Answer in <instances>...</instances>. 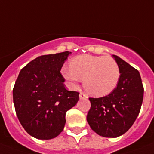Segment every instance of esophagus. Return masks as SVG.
Masks as SVG:
<instances>
[{
	"instance_id": "34e87169",
	"label": "esophagus",
	"mask_w": 154,
	"mask_h": 154,
	"mask_svg": "<svg viewBox=\"0 0 154 154\" xmlns=\"http://www.w3.org/2000/svg\"><path fill=\"white\" fill-rule=\"evenodd\" d=\"M79 97H80V98H81V99H83V98H88V97H87L86 94H85L84 93L80 94H79Z\"/></svg>"
}]
</instances>
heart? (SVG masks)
Here are the masks:
<instances>
[{
  "label": "heart",
  "instance_id": "heart-1",
  "mask_svg": "<svg viewBox=\"0 0 154 154\" xmlns=\"http://www.w3.org/2000/svg\"><path fill=\"white\" fill-rule=\"evenodd\" d=\"M69 66L61 69L63 78L73 87L77 86L80 80L83 81L85 91L92 96L109 94L119 80V67L112 57L84 55L73 59Z\"/></svg>",
  "mask_w": 154,
  "mask_h": 154
}]
</instances>
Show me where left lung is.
<instances>
[{"mask_svg": "<svg viewBox=\"0 0 154 154\" xmlns=\"http://www.w3.org/2000/svg\"><path fill=\"white\" fill-rule=\"evenodd\" d=\"M120 70L117 87L109 95L90 97L87 121L91 129L104 137L116 138L130 129L140 113L143 86L139 71L113 55Z\"/></svg>", "mask_w": 154, "mask_h": 154, "instance_id": "8db88e82", "label": "left lung"}]
</instances>
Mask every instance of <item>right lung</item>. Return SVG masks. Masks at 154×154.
Here are the masks:
<instances>
[{
  "label": "right lung",
  "instance_id": "right-lung-1",
  "mask_svg": "<svg viewBox=\"0 0 154 154\" xmlns=\"http://www.w3.org/2000/svg\"><path fill=\"white\" fill-rule=\"evenodd\" d=\"M71 52L41 56L19 73L13 89L16 115L25 130L38 140H51L63 131L66 113L79 93L67 91L60 69Z\"/></svg>",
  "mask_w": 154,
  "mask_h": 154
}]
</instances>
